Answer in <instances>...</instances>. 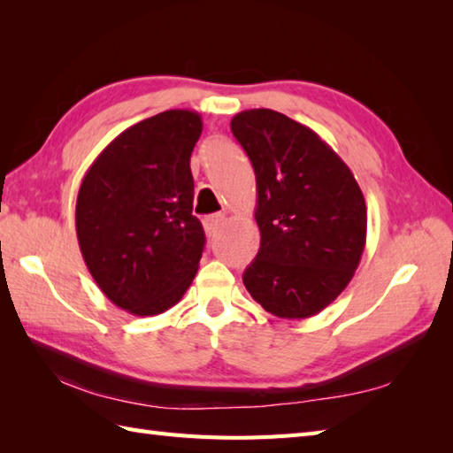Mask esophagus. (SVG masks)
<instances>
[{"mask_svg":"<svg viewBox=\"0 0 453 453\" xmlns=\"http://www.w3.org/2000/svg\"><path fill=\"white\" fill-rule=\"evenodd\" d=\"M224 219H226L224 214H210V216H206L204 219H202V224H204V232L208 235H214L218 232V227L224 224Z\"/></svg>","mask_w":453,"mask_h":453,"instance_id":"1","label":"esophagus"}]
</instances>
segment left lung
Wrapping results in <instances>:
<instances>
[{
	"instance_id": "obj_1",
	"label": "left lung",
	"mask_w": 453,
	"mask_h": 453,
	"mask_svg": "<svg viewBox=\"0 0 453 453\" xmlns=\"http://www.w3.org/2000/svg\"><path fill=\"white\" fill-rule=\"evenodd\" d=\"M232 132L255 169L261 232L243 284L268 313L305 319L334 302L360 265L364 195L346 163L282 112L243 111Z\"/></svg>"
}]
</instances>
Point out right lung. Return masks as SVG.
Instances as JSON below:
<instances>
[{
	"mask_svg": "<svg viewBox=\"0 0 453 453\" xmlns=\"http://www.w3.org/2000/svg\"><path fill=\"white\" fill-rule=\"evenodd\" d=\"M195 111H165L119 134L93 161L75 204L78 242L95 282L132 315L175 305L198 271L206 235L192 216Z\"/></svg>",
	"mask_w": 453,
	"mask_h": 453,
	"instance_id": "1",
	"label": "right lung"
}]
</instances>
